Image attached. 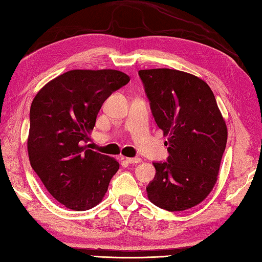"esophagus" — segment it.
Wrapping results in <instances>:
<instances>
[{"mask_svg":"<svg viewBox=\"0 0 262 262\" xmlns=\"http://www.w3.org/2000/svg\"><path fill=\"white\" fill-rule=\"evenodd\" d=\"M126 161L130 164H137V163L142 162V160L140 158H127Z\"/></svg>","mask_w":262,"mask_h":262,"instance_id":"obj_1","label":"esophagus"}]
</instances>
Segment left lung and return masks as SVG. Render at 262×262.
<instances>
[{"mask_svg":"<svg viewBox=\"0 0 262 262\" xmlns=\"http://www.w3.org/2000/svg\"><path fill=\"white\" fill-rule=\"evenodd\" d=\"M157 125L168 136V162H154L149 202L169 211L200 204L213 190L227 127L207 83L171 69L138 71Z\"/></svg>","mask_w":262,"mask_h":262,"instance_id":"1","label":"left lung"}]
</instances>
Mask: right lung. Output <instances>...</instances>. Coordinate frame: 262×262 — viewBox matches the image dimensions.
<instances>
[{
  "label": "right lung",
  "mask_w": 262,
  "mask_h": 262,
  "mask_svg": "<svg viewBox=\"0 0 262 262\" xmlns=\"http://www.w3.org/2000/svg\"><path fill=\"white\" fill-rule=\"evenodd\" d=\"M117 70H72L43 85L30 108L28 155L48 192L82 211L103 199L117 160L86 148L104 100L129 82Z\"/></svg>",
  "instance_id": "add662e5"
}]
</instances>
